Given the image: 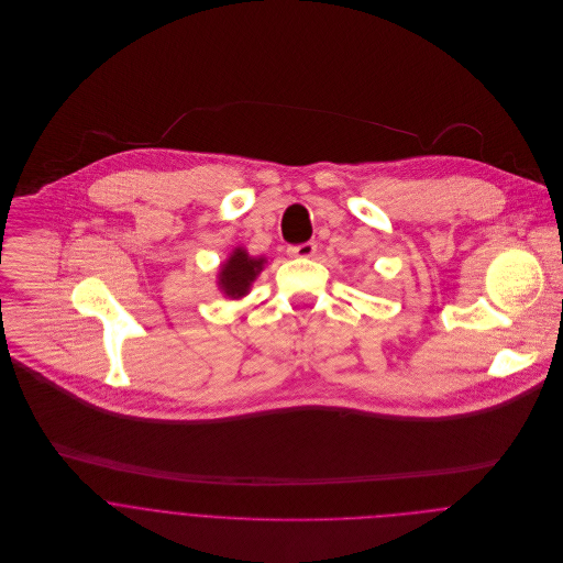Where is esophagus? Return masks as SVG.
I'll return each instance as SVG.
<instances>
[{
    "label": "esophagus",
    "instance_id": "obj_1",
    "mask_svg": "<svg viewBox=\"0 0 563 563\" xmlns=\"http://www.w3.org/2000/svg\"><path fill=\"white\" fill-rule=\"evenodd\" d=\"M288 253L292 257H312L317 253V242H301V244H295L288 249Z\"/></svg>",
    "mask_w": 563,
    "mask_h": 563
}]
</instances>
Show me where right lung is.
<instances>
[{"label": "right lung", "instance_id": "1", "mask_svg": "<svg viewBox=\"0 0 563 563\" xmlns=\"http://www.w3.org/2000/svg\"><path fill=\"white\" fill-rule=\"evenodd\" d=\"M264 264H266L264 257H251L242 246H236L230 253V257L221 264L219 288L225 292V297L241 299L249 292L251 284L255 282Z\"/></svg>", "mask_w": 563, "mask_h": 563}]
</instances>
